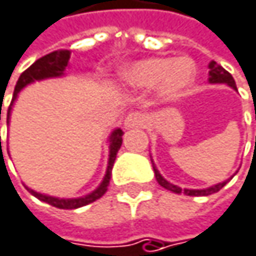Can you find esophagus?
I'll return each instance as SVG.
<instances>
[{"label": "esophagus", "instance_id": "1", "mask_svg": "<svg viewBox=\"0 0 256 256\" xmlns=\"http://www.w3.org/2000/svg\"><path fill=\"white\" fill-rule=\"evenodd\" d=\"M144 125V116L142 113H130L125 120H124V126L126 130L130 128H138V126H143Z\"/></svg>", "mask_w": 256, "mask_h": 256}]
</instances>
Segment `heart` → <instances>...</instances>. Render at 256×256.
<instances>
[{
	"label": "heart",
	"instance_id": "heart-1",
	"mask_svg": "<svg viewBox=\"0 0 256 256\" xmlns=\"http://www.w3.org/2000/svg\"><path fill=\"white\" fill-rule=\"evenodd\" d=\"M196 64L186 57H149L125 66L119 72V81L131 88H156L164 102H174L193 86Z\"/></svg>",
	"mask_w": 256,
	"mask_h": 256
}]
</instances>
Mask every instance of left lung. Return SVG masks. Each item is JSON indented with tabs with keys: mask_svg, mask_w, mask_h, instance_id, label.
<instances>
[{
	"mask_svg": "<svg viewBox=\"0 0 256 256\" xmlns=\"http://www.w3.org/2000/svg\"><path fill=\"white\" fill-rule=\"evenodd\" d=\"M208 69H210V72H208V74H210V76H208L210 84H226V86L232 87L234 90H237V86H236V81H234L232 75H231L228 70L223 69L220 64H217L216 62H210ZM150 162H152V158H150ZM152 168H154V174H155V178H156V181H158L160 186L164 187L166 190L174 192V193H178V194H180V193H184V194H187V196H208V194H212V193L218 192L222 187H225V186L228 184V181L232 178V176H231V178L226 180V181L218 182V184H214V186L206 187V188H181V187H178V186L169 182L162 174H160L158 169H156V166L154 164V162H152ZM236 174H237V172H236ZM236 174H234V175H236Z\"/></svg>",
	"mask_w": 256,
	"mask_h": 256,
	"instance_id": "1",
	"label": "left lung"
}]
</instances>
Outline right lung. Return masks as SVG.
<instances>
[{"mask_svg":"<svg viewBox=\"0 0 256 256\" xmlns=\"http://www.w3.org/2000/svg\"><path fill=\"white\" fill-rule=\"evenodd\" d=\"M69 58H70V51L69 50H58V51H52L46 56H44L42 58L36 60L33 64H31L25 72L20 74L16 86H14V92H13V100L12 104L7 110V124H10V116H12V107L14 104V101L18 100V94L22 88H25L26 86L33 84L34 81H42V80H48V78H60L64 75L66 68L69 66ZM0 120H1V108H0ZM122 130L120 128H114L112 131V134L108 136V163H107V170L106 175L101 181V184L94 188L93 192H90L88 194L80 196V198H57V196H50L45 193H39L33 188H30L25 186V188L36 196L39 200L46 202L52 206L62 208V210H75L84 205H88L92 202H94L96 199H100L101 196H104V193L107 192V187L110 184V178H112V169L114 164V160L118 155V150L122 146ZM0 148H1V137H0Z\"/></svg>","mask_w":256,"mask_h":256,"instance_id":"obj_1","label":"right lung"}]
</instances>
